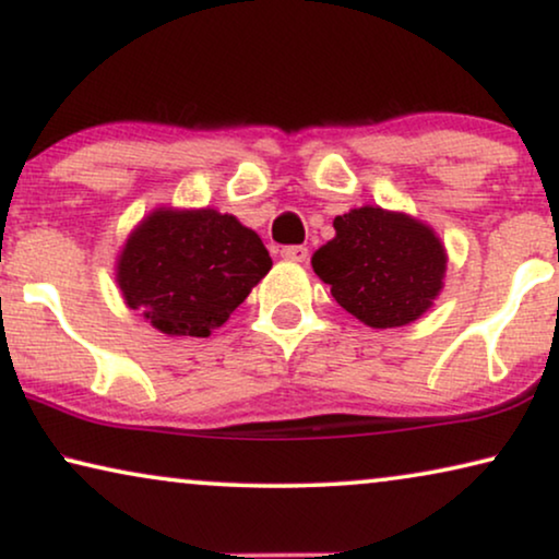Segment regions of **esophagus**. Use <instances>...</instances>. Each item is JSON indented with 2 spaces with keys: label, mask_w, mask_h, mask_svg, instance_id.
<instances>
[{
  "label": "esophagus",
  "mask_w": 559,
  "mask_h": 559,
  "mask_svg": "<svg viewBox=\"0 0 559 559\" xmlns=\"http://www.w3.org/2000/svg\"><path fill=\"white\" fill-rule=\"evenodd\" d=\"M282 259H287V262H305L308 259V247H300V243H293V247H285L280 251Z\"/></svg>",
  "instance_id": "esophagus-1"
}]
</instances>
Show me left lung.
Masks as SVG:
<instances>
[{"instance_id":"8db88e82","label":"left lung","mask_w":559,"mask_h":559,"mask_svg":"<svg viewBox=\"0 0 559 559\" xmlns=\"http://www.w3.org/2000/svg\"><path fill=\"white\" fill-rule=\"evenodd\" d=\"M333 228L312 270L343 310L371 328H400L430 308L445 274V249L430 228L371 205L335 216Z\"/></svg>"}]
</instances>
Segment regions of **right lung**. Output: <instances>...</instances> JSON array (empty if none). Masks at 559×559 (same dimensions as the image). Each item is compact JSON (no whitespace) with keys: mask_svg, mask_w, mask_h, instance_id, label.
Listing matches in <instances>:
<instances>
[{"mask_svg":"<svg viewBox=\"0 0 559 559\" xmlns=\"http://www.w3.org/2000/svg\"><path fill=\"white\" fill-rule=\"evenodd\" d=\"M270 270L262 239L228 213L157 211L129 236L117 280L157 331L205 338Z\"/></svg>","mask_w":559,"mask_h":559,"instance_id":"right-lung-1","label":"right lung"}]
</instances>
